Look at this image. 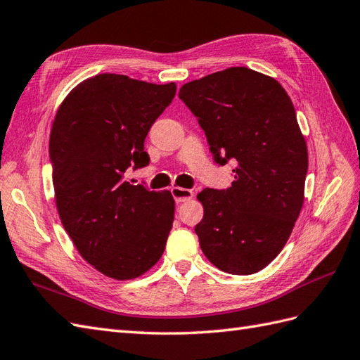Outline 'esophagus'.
Instances as JSON below:
<instances>
[{"label": "esophagus", "instance_id": "1", "mask_svg": "<svg viewBox=\"0 0 360 360\" xmlns=\"http://www.w3.org/2000/svg\"><path fill=\"white\" fill-rule=\"evenodd\" d=\"M172 196L176 200V204H182V202L190 200L193 198V191L188 188H182V187H172Z\"/></svg>", "mask_w": 360, "mask_h": 360}]
</instances>
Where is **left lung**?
<instances>
[{
  "instance_id": "obj_1",
  "label": "left lung",
  "mask_w": 360,
  "mask_h": 360,
  "mask_svg": "<svg viewBox=\"0 0 360 360\" xmlns=\"http://www.w3.org/2000/svg\"><path fill=\"white\" fill-rule=\"evenodd\" d=\"M179 98L214 161L236 164L231 187L198 195L200 250L224 272H259L281 252L304 200L309 156L292 100L275 79L246 67L188 82Z\"/></svg>"
}]
</instances>
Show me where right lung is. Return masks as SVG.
Instances as JSON below:
<instances>
[{
  "label": "right lung",
  "mask_w": 360,
  "mask_h": 360,
  "mask_svg": "<svg viewBox=\"0 0 360 360\" xmlns=\"http://www.w3.org/2000/svg\"><path fill=\"white\" fill-rule=\"evenodd\" d=\"M176 94L122 75L86 79L62 101L50 134L59 217L84 259L132 280L161 259L173 224L172 193L124 179L149 164L144 140Z\"/></svg>",
  "instance_id": "right-lung-1"
}]
</instances>
